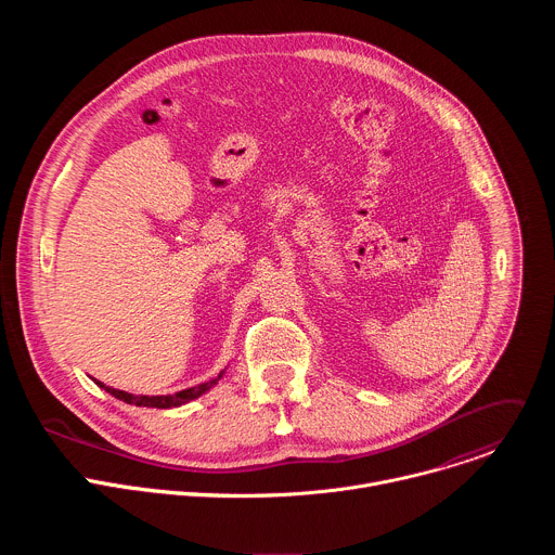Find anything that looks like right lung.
Here are the masks:
<instances>
[{"label": "right lung", "instance_id": "obj_1", "mask_svg": "<svg viewBox=\"0 0 555 555\" xmlns=\"http://www.w3.org/2000/svg\"><path fill=\"white\" fill-rule=\"evenodd\" d=\"M223 373H219L217 377L204 382V384H197V386H191L186 390H180L176 395H131V392H125V390H118V388H112V386H105L103 382H96L101 388H105L109 395H114V398L127 402V404H135V406H151V409H173V406H182L195 398H199L202 392H206L208 388H212L219 379H221Z\"/></svg>", "mask_w": 555, "mask_h": 555}]
</instances>
